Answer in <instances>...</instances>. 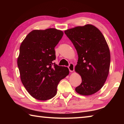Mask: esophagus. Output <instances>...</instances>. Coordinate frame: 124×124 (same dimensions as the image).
<instances>
[{
  "mask_svg": "<svg viewBox=\"0 0 124 124\" xmlns=\"http://www.w3.org/2000/svg\"><path fill=\"white\" fill-rule=\"evenodd\" d=\"M68 69L70 72H74V65L72 63H70V66H68Z\"/></svg>",
  "mask_w": 124,
  "mask_h": 124,
  "instance_id": "1",
  "label": "esophagus"
}]
</instances>
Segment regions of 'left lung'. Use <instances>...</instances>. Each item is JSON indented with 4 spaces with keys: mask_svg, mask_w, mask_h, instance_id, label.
<instances>
[{
    "mask_svg": "<svg viewBox=\"0 0 124 124\" xmlns=\"http://www.w3.org/2000/svg\"><path fill=\"white\" fill-rule=\"evenodd\" d=\"M76 49L78 60L75 71L82 82L75 88L81 95L95 93L104 85L109 72V48L101 32L93 25L87 24L64 31Z\"/></svg>",
    "mask_w": 124,
    "mask_h": 124,
    "instance_id": "obj_1",
    "label": "left lung"
}]
</instances>
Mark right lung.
<instances>
[{
	"label": "right lung",
	"instance_id": "add662e5",
	"mask_svg": "<svg viewBox=\"0 0 124 124\" xmlns=\"http://www.w3.org/2000/svg\"><path fill=\"white\" fill-rule=\"evenodd\" d=\"M63 35L62 31L56 28L35 29L27 35L20 45L17 66L21 80L35 99L45 101L53 98L60 80L70 73L67 67L52 62L56 58L54 47Z\"/></svg>",
	"mask_w": 124,
	"mask_h": 124
}]
</instances>
